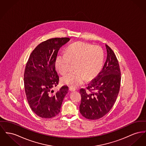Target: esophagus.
Masks as SVG:
<instances>
[{
	"instance_id": "esophagus-1",
	"label": "esophagus",
	"mask_w": 146,
	"mask_h": 146,
	"mask_svg": "<svg viewBox=\"0 0 146 146\" xmlns=\"http://www.w3.org/2000/svg\"><path fill=\"white\" fill-rule=\"evenodd\" d=\"M69 90L70 92H74V91H75L76 90L75 88H72V87H69Z\"/></svg>"
}]
</instances>
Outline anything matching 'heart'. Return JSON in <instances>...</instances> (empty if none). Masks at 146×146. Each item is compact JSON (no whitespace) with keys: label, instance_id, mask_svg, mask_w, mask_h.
I'll return each instance as SVG.
<instances>
[{"label":"heart","instance_id":"b5f03b06","mask_svg":"<svg viewBox=\"0 0 146 146\" xmlns=\"http://www.w3.org/2000/svg\"><path fill=\"white\" fill-rule=\"evenodd\" d=\"M104 54L101 47L83 42L70 45L66 52L58 54L55 60L56 68L61 74L68 70L70 63L75 62L74 72H69L61 78L64 84L77 88L87 80H92L101 71Z\"/></svg>","mask_w":146,"mask_h":146}]
</instances>
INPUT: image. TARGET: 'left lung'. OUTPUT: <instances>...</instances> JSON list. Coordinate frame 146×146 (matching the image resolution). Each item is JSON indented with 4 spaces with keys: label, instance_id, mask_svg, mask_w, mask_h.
Listing matches in <instances>:
<instances>
[{
    "label": "left lung",
    "instance_id": "1",
    "mask_svg": "<svg viewBox=\"0 0 146 146\" xmlns=\"http://www.w3.org/2000/svg\"><path fill=\"white\" fill-rule=\"evenodd\" d=\"M107 58L102 70L85 89H81L79 111L89 120H98L111 110L120 90L121 71L118 60L106 44ZM88 91H87V90Z\"/></svg>",
    "mask_w": 146,
    "mask_h": 146
}]
</instances>
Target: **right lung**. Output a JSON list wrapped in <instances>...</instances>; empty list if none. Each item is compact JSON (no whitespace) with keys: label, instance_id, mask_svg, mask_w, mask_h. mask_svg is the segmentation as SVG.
Here are the masks:
<instances>
[{"label":"right lung","instance_id":"add662e5","mask_svg":"<svg viewBox=\"0 0 146 146\" xmlns=\"http://www.w3.org/2000/svg\"><path fill=\"white\" fill-rule=\"evenodd\" d=\"M68 37L53 38L40 43L31 52L24 72V88L28 103L38 116L50 119L60 112L68 87L63 86L57 92L52 89L58 84L55 60L60 47Z\"/></svg>","mask_w":146,"mask_h":146}]
</instances>
